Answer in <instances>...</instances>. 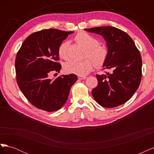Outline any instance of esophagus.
I'll use <instances>...</instances> for the list:
<instances>
[{
	"instance_id": "34e87169",
	"label": "esophagus",
	"mask_w": 154,
	"mask_h": 154,
	"mask_svg": "<svg viewBox=\"0 0 154 154\" xmlns=\"http://www.w3.org/2000/svg\"><path fill=\"white\" fill-rule=\"evenodd\" d=\"M78 78L79 80H85V79L86 78L85 76H79Z\"/></svg>"
}]
</instances>
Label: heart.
Returning a JSON list of instances; mask_svg holds the SVG:
<instances>
[{"label":"heart","mask_w":154,"mask_h":154,"mask_svg":"<svg viewBox=\"0 0 154 154\" xmlns=\"http://www.w3.org/2000/svg\"><path fill=\"white\" fill-rule=\"evenodd\" d=\"M74 39L78 44L86 49L85 58H89L80 62L70 60L64 64L63 69L66 72L85 76L92 71L95 64L97 67H100L105 63L108 57V49L106 46L100 44L98 40L94 36L86 32L82 31L78 32ZM69 42L64 41L60 44L58 49L59 57L66 60L69 57Z\"/></svg>","instance_id":"b5f03b06"}]
</instances>
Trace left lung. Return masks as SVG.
I'll return each mask as SVG.
<instances>
[{
	"label": "left lung",
	"instance_id": "8db88e82",
	"mask_svg": "<svg viewBox=\"0 0 154 154\" xmlns=\"http://www.w3.org/2000/svg\"><path fill=\"white\" fill-rule=\"evenodd\" d=\"M103 37L106 42L108 57L103 69L111 73L96 74L97 87L92 91L97 103L113 108L125 103L136 92L141 80L142 59L134 42L127 33L112 26L85 29Z\"/></svg>",
	"mask_w": 154,
	"mask_h": 154
}]
</instances>
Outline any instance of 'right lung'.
<instances>
[{"instance_id": "obj_1", "label": "right lung", "mask_w": 154, "mask_h": 154, "mask_svg": "<svg viewBox=\"0 0 154 154\" xmlns=\"http://www.w3.org/2000/svg\"><path fill=\"white\" fill-rule=\"evenodd\" d=\"M73 31L57 29L33 32L24 40L15 59L17 84L30 103L47 112L59 110L67 101L70 89L77 80L74 74L54 80L49 76L60 72V44Z\"/></svg>"}]
</instances>
